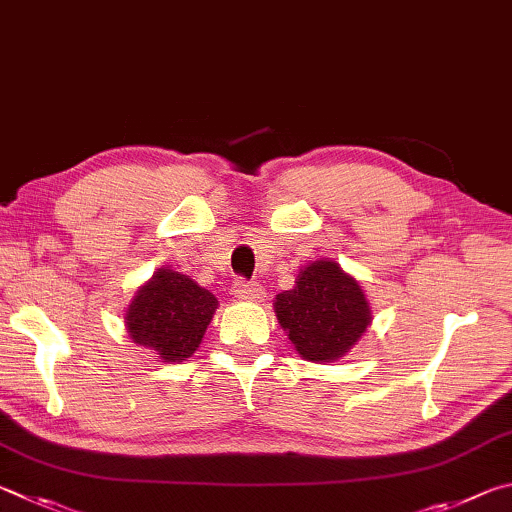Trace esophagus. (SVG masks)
<instances>
[{"instance_id": "esophagus-1", "label": "esophagus", "mask_w": 512, "mask_h": 512, "mask_svg": "<svg viewBox=\"0 0 512 512\" xmlns=\"http://www.w3.org/2000/svg\"><path fill=\"white\" fill-rule=\"evenodd\" d=\"M233 294H236L238 299H261L263 297V288L254 281H245V279H238L233 283Z\"/></svg>"}]
</instances>
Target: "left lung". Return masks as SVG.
<instances>
[{"label":"left lung","mask_w":512,"mask_h":512,"mask_svg":"<svg viewBox=\"0 0 512 512\" xmlns=\"http://www.w3.org/2000/svg\"><path fill=\"white\" fill-rule=\"evenodd\" d=\"M279 324L303 360L330 362L348 353L371 324V308L353 276L333 261H315L274 303Z\"/></svg>","instance_id":"1"}]
</instances>
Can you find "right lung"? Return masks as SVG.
I'll return each instance as SVG.
<instances>
[{
	"mask_svg": "<svg viewBox=\"0 0 512 512\" xmlns=\"http://www.w3.org/2000/svg\"><path fill=\"white\" fill-rule=\"evenodd\" d=\"M215 308L218 299L209 290L184 274L159 270L132 299L125 326L159 360L182 362L197 351Z\"/></svg>",
	"mask_w": 512,
	"mask_h": 512,
	"instance_id": "1",
	"label": "right lung"
}]
</instances>
